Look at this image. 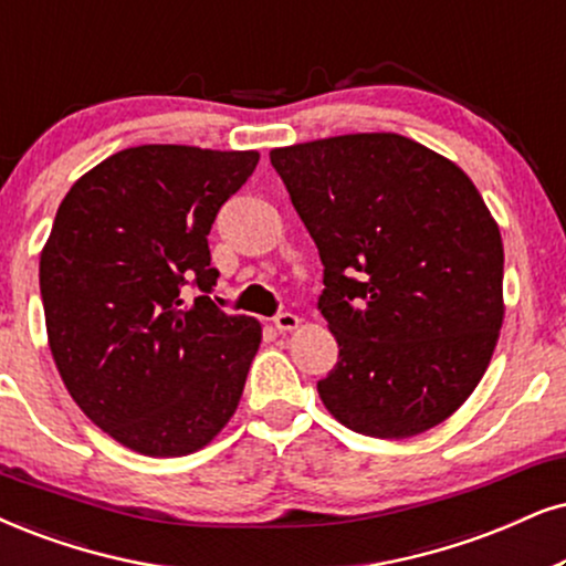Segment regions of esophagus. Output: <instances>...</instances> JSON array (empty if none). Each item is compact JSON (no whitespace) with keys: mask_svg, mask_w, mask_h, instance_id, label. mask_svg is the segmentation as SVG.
<instances>
[{"mask_svg":"<svg viewBox=\"0 0 566 566\" xmlns=\"http://www.w3.org/2000/svg\"><path fill=\"white\" fill-rule=\"evenodd\" d=\"M274 326L279 332H292V328L300 326V318L295 313H279V316H274Z\"/></svg>","mask_w":566,"mask_h":566,"instance_id":"esophagus-1","label":"esophagus"}]
</instances>
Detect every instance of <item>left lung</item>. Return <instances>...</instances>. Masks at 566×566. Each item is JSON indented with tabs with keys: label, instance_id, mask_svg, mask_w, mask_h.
<instances>
[{
	"label": "left lung",
	"instance_id": "8db88e82",
	"mask_svg": "<svg viewBox=\"0 0 566 566\" xmlns=\"http://www.w3.org/2000/svg\"><path fill=\"white\" fill-rule=\"evenodd\" d=\"M271 167L324 263L339 360L318 381L342 426L407 439L447 420L489 368L504 248L454 161L397 133L274 148Z\"/></svg>",
	"mask_w": 566,
	"mask_h": 566
}]
</instances>
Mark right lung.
Instances as JSON below:
<instances>
[{"instance_id":"right-lung-1","label":"right lung","mask_w":566,"mask_h":566,"mask_svg":"<svg viewBox=\"0 0 566 566\" xmlns=\"http://www.w3.org/2000/svg\"><path fill=\"white\" fill-rule=\"evenodd\" d=\"M255 164V151L125 148L56 209L39 266L49 347L77 407L133 452H198L238 410L261 324L209 297V232ZM188 281L205 292L192 306Z\"/></svg>"}]
</instances>
